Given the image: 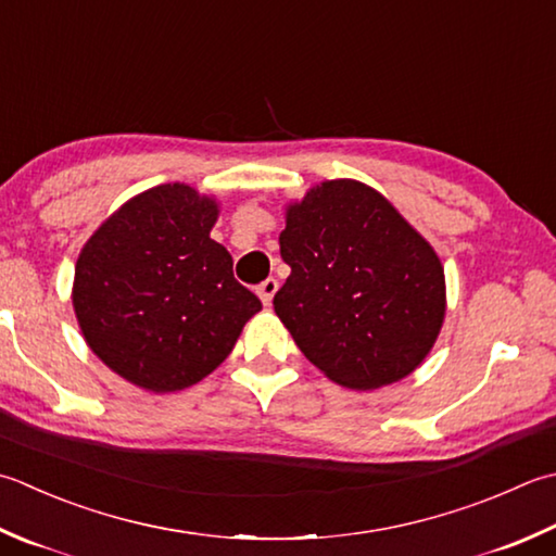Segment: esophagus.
Returning <instances> with one entry per match:
<instances>
[{
  "label": "esophagus",
  "mask_w": 556,
  "mask_h": 556,
  "mask_svg": "<svg viewBox=\"0 0 556 556\" xmlns=\"http://www.w3.org/2000/svg\"><path fill=\"white\" fill-rule=\"evenodd\" d=\"M277 289H279V281L275 279V277H269V279H265L263 285H260L255 291H257V296H260V301L265 303V306H269L271 303V299H275V293H277Z\"/></svg>",
  "instance_id": "34e87169"
}]
</instances>
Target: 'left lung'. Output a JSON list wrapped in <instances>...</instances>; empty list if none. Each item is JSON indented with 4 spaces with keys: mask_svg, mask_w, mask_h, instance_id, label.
Here are the masks:
<instances>
[{
    "mask_svg": "<svg viewBox=\"0 0 556 556\" xmlns=\"http://www.w3.org/2000/svg\"><path fill=\"white\" fill-rule=\"evenodd\" d=\"M279 253L291 275L275 313L334 383L383 388L431 352L445 315L443 265L374 188L315 185L289 204Z\"/></svg>",
    "mask_w": 556,
    "mask_h": 556,
    "instance_id": "1",
    "label": "left lung"
}]
</instances>
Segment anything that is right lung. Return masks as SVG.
<instances>
[{
    "label": "right lung",
    "instance_id": "1",
    "mask_svg": "<svg viewBox=\"0 0 556 556\" xmlns=\"http://www.w3.org/2000/svg\"><path fill=\"white\" fill-rule=\"evenodd\" d=\"M219 204L190 185L137 194L86 241L72 303L86 344L129 383L173 393L210 376L263 308L210 238Z\"/></svg>",
    "mask_w": 556,
    "mask_h": 556
}]
</instances>
